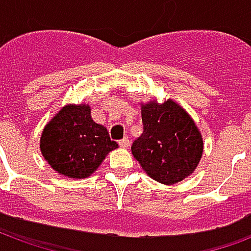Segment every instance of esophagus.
I'll list each match as a JSON object with an SVG mask.
<instances>
[{"mask_svg":"<svg viewBox=\"0 0 251 251\" xmlns=\"http://www.w3.org/2000/svg\"><path fill=\"white\" fill-rule=\"evenodd\" d=\"M120 147L121 148H129L130 147V141H129V138L125 137V138H122L120 141Z\"/></svg>","mask_w":251,"mask_h":251,"instance_id":"esophagus-1","label":"esophagus"}]
</instances>
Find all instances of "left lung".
<instances>
[{"label":"left lung","instance_id":"obj_1","mask_svg":"<svg viewBox=\"0 0 251 251\" xmlns=\"http://www.w3.org/2000/svg\"><path fill=\"white\" fill-rule=\"evenodd\" d=\"M144 133L131 153L149 177L165 185L194 174L203 156V137L195 121L174 99L141 103Z\"/></svg>","mask_w":251,"mask_h":251}]
</instances>
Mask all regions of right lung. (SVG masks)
I'll use <instances>...</instances> for the list:
<instances>
[{
    "mask_svg": "<svg viewBox=\"0 0 251 251\" xmlns=\"http://www.w3.org/2000/svg\"><path fill=\"white\" fill-rule=\"evenodd\" d=\"M118 148L107 129L91 118L86 103L66 104L44 126L40 151L53 171L70 179H86Z\"/></svg>",
    "mask_w": 251,
    "mask_h": 251,
    "instance_id": "add662e5",
    "label": "right lung"
}]
</instances>
